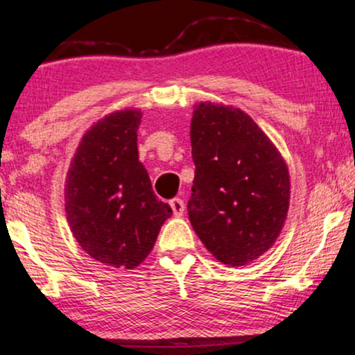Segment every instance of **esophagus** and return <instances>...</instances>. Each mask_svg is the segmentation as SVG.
I'll list each match as a JSON object with an SVG mask.
<instances>
[{
  "instance_id": "obj_1",
  "label": "esophagus",
  "mask_w": 355,
  "mask_h": 355,
  "mask_svg": "<svg viewBox=\"0 0 355 355\" xmlns=\"http://www.w3.org/2000/svg\"><path fill=\"white\" fill-rule=\"evenodd\" d=\"M170 207H172L175 217H182L183 211H185V202H183L182 198H178V197H175V198H172V200H170Z\"/></svg>"
}]
</instances>
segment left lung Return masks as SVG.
Masks as SVG:
<instances>
[{
  "instance_id": "8db88e82",
  "label": "left lung",
  "mask_w": 355,
  "mask_h": 355,
  "mask_svg": "<svg viewBox=\"0 0 355 355\" xmlns=\"http://www.w3.org/2000/svg\"><path fill=\"white\" fill-rule=\"evenodd\" d=\"M190 140L191 227L215 259L245 266L282 230L291 197L287 165L259 125L230 107L197 105Z\"/></svg>"
}]
</instances>
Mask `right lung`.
Segmentation results:
<instances>
[{"label":"right lung","instance_id":"1","mask_svg":"<svg viewBox=\"0 0 355 355\" xmlns=\"http://www.w3.org/2000/svg\"><path fill=\"white\" fill-rule=\"evenodd\" d=\"M140 121V112L123 110L92 126L64 187V209L76 242L89 257L115 268L140 266L172 215L138 162Z\"/></svg>","mask_w":355,"mask_h":355}]
</instances>
